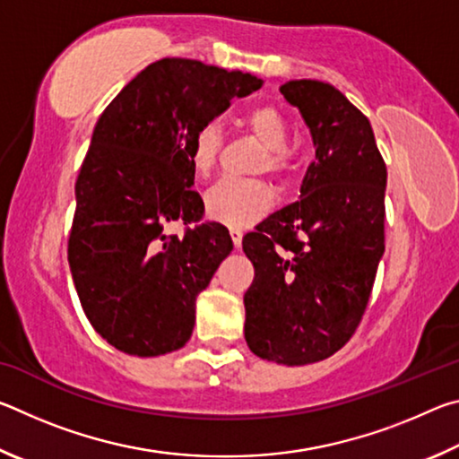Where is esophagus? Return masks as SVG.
Returning <instances> with one entry per match:
<instances>
[{
	"mask_svg": "<svg viewBox=\"0 0 459 459\" xmlns=\"http://www.w3.org/2000/svg\"><path fill=\"white\" fill-rule=\"evenodd\" d=\"M230 238H232V245H235V247L238 248L240 243H243V230L230 227Z\"/></svg>",
	"mask_w": 459,
	"mask_h": 459,
	"instance_id": "1",
	"label": "esophagus"
}]
</instances>
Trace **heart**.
<instances>
[{"mask_svg":"<svg viewBox=\"0 0 459 459\" xmlns=\"http://www.w3.org/2000/svg\"><path fill=\"white\" fill-rule=\"evenodd\" d=\"M248 134L261 142L263 150L257 155L255 172H269L275 178H285L293 169V152L287 145L290 126L285 115L273 105H259L248 108L240 119ZM224 147V135L219 123L204 121L192 131L188 142V158L198 176H211ZM273 204V190L259 178H224L206 194V211L212 219L229 227L247 229L269 212Z\"/></svg>","mask_w":459,"mask_h":459,"instance_id":"1","label":"heart"}]
</instances>
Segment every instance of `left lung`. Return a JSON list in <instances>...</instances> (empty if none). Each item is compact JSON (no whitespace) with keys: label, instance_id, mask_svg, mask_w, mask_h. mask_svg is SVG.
<instances>
[{"label":"left lung","instance_id":"obj_1","mask_svg":"<svg viewBox=\"0 0 459 459\" xmlns=\"http://www.w3.org/2000/svg\"><path fill=\"white\" fill-rule=\"evenodd\" d=\"M312 134L316 161L299 200L243 238L255 267L245 340L287 367L338 352L359 328L385 253L386 166L370 121L320 81L279 87Z\"/></svg>","mask_w":459,"mask_h":459}]
</instances>
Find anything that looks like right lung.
<instances>
[{
  "label": "right lung",
  "mask_w": 459,
  "mask_h": 459,
  "mask_svg": "<svg viewBox=\"0 0 459 459\" xmlns=\"http://www.w3.org/2000/svg\"><path fill=\"white\" fill-rule=\"evenodd\" d=\"M261 84L248 73L161 58L100 113L74 186L68 263L91 325L117 351L160 356L190 340L198 293L232 240L221 222H202L188 142ZM172 220L186 224L184 238L163 232Z\"/></svg>",
  "instance_id": "add662e5"
}]
</instances>
